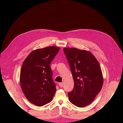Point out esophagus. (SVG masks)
Masks as SVG:
<instances>
[{"label":"esophagus","mask_w":123,"mask_h":123,"mask_svg":"<svg viewBox=\"0 0 123 123\" xmlns=\"http://www.w3.org/2000/svg\"><path fill=\"white\" fill-rule=\"evenodd\" d=\"M63 85H64V84H63V83H59V87H61V88L63 87Z\"/></svg>","instance_id":"esophagus-1"}]
</instances>
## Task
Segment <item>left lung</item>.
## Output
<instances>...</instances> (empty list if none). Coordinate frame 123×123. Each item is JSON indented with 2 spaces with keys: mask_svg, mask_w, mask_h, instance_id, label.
Returning a JSON list of instances; mask_svg holds the SVG:
<instances>
[{
  "mask_svg": "<svg viewBox=\"0 0 123 123\" xmlns=\"http://www.w3.org/2000/svg\"><path fill=\"white\" fill-rule=\"evenodd\" d=\"M64 52L74 83L73 90L68 93L69 99L77 107L86 106L92 102L103 86L99 63L94 55L87 51L66 48Z\"/></svg>",
  "mask_w": 123,
  "mask_h": 123,
  "instance_id": "left-lung-1",
  "label": "left lung"
}]
</instances>
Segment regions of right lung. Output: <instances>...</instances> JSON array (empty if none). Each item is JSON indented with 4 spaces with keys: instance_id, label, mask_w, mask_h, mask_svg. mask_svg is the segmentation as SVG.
Masks as SVG:
<instances>
[{
    "instance_id": "1",
    "label": "right lung",
    "mask_w": 123,
    "mask_h": 123,
    "mask_svg": "<svg viewBox=\"0 0 123 123\" xmlns=\"http://www.w3.org/2000/svg\"><path fill=\"white\" fill-rule=\"evenodd\" d=\"M59 50L52 46L32 51L23 62L20 82L24 94L30 102L39 107L50 103L56 91L50 67Z\"/></svg>"
}]
</instances>
